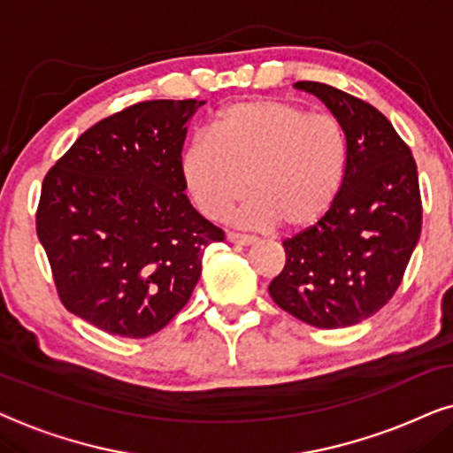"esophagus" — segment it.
Returning <instances> with one entry per match:
<instances>
[{
    "label": "esophagus",
    "instance_id": "1",
    "mask_svg": "<svg viewBox=\"0 0 453 453\" xmlns=\"http://www.w3.org/2000/svg\"><path fill=\"white\" fill-rule=\"evenodd\" d=\"M226 238H227V242L240 244V246H249V244L257 242L255 236H246V234H238V232H226Z\"/></svg>",
    "mask_w": 453,
    "mask_h": 453
}]
</instances>
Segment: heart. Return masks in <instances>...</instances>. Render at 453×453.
<instances>
[{"mask_svg":"<svg viewBox=\"0 0 453 453\" xmlns=\"http://www.w3.org/2000/svg\"><path fill=\"white\" fill-rule=\"evenodd\" d=\"M348 138L331 113L277 99L226 105L180 159L184 188L209 219L252 196L236 219L252 227L281 223L303 230L317 223L340 195Z\"/></svg>","mask_w":453,"mask_h":453,"instance_id":"obj_1","label":"heart"}]
</instances>
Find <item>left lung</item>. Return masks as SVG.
<instances>
[{
	"mask_svg": "<svg viewBox=\"0 0 453 453\" xmlns=\"http://www.w3.org/2000/svg\"><path fill=\"white\" fill-rule=\"evenodd\" d=\"M294 87L340 119L348 164L327 213L283 240L286 267L269 294L312 327H349L383 309L402 283L423 226L418 172L412 150L371 104L323 82Z\"/></svg>",
	"mask_w": 453,
	"mask_h": 453,
	"instance_id": "obj_1",
	"label": "left lung"
}]
</instances>
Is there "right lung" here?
<instances>
[{
    "label": "right lung",
    "mask_w": 453,
    "mask_h": 453,
    "mask_svg": "<svg viewBox=\"0 0 453 453\" xmlns=\"http://www.w3.org/2000/svg\"><path fill=\"white\" fill-rule=\"evenodd\" d=\"M204 101L134 104L78 136L47 172L37 236L72 315L122 337L164 329L223 232L184 195L180 159Z\"/></svg>",
    "instance_id": "right-lung-1"
}]
</instances>
